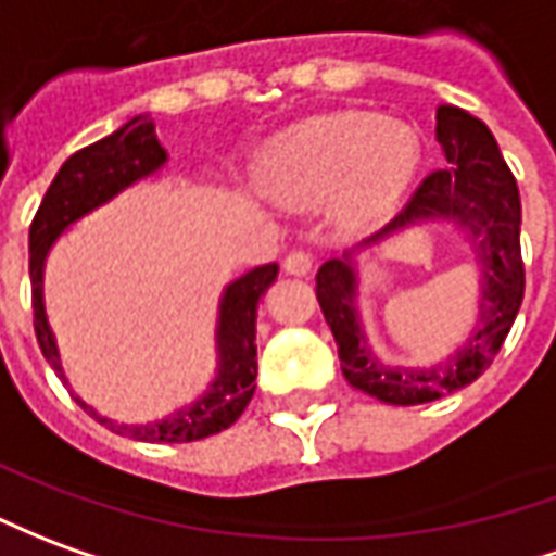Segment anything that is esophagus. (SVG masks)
<instances>
[{"instance_id":"34e87169","label":"esophagus","mask_w":556,"mask_h":556,"mask_svg":"<svg viewBox=\"0 0 556 556\" xmlns=\"http://www.w3.org/2000/svg\"><path fill=\"white\" fill-rule=\"evenodd\" d=\"M282 267L294 274V277H306L313 270V255L306 250H291L286 258H282Z\"/></svg>"}]
</instances>
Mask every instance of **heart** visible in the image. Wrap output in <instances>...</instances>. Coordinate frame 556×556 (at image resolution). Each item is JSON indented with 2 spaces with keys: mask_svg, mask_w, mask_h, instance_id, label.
<instances>
[{
  "mask_svg": "<svg viewBox=\"0 0 556 556\" xmlns=\"http://www.w3.org/2000/svg\"><path fill=\"white\" fill-rule=\"evenodd\" d=\"M421 165V141L409 123L370 111L309 116L265 147L267 189L294 207L331 198L343 225L386 219L409 192Z\"/></svg>",
  "mask_w": 556,
  "mask_h": 556,
  "instance_id": "1",
  "label": "heart"
}]
</instances>
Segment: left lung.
I'll use <instances>...</instances> for the list:
<instances>
[{
  "label": "left lung",
  "instance_id": "left-lung-1",
  "mask_svg": "<svg viewBox=\"0 0 556 556\" xmlns=\"http://www.w3.org/2000/svg\"><path fill=\"white\" fill-rule=\"evenodd\" d=\"M437 141L448 168L427 174L409 204L361 243L379 240L415 223H448L467 231L481 270L479 328L433 367H388L367 349L358 318V270L352 252L318 267L316 298L340 352L345 382L391 406H418L476 382L491 367L523 301L521 195L491 129L454 104L437 108Z\"/></svg>",
  "mask_w": 556,
  "mask_h": 556
}]
</instances>
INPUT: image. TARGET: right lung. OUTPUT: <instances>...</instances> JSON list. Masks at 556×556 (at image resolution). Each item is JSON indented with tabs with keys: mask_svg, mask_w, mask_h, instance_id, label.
Returning <instances> with one entry per match:
<instances>
[{
	"mask_svg": "<svg viewBox=\"0 0 556 556\" xmlns=\"http://www.w3.org/2000/svg\"><path fill=\"white\" fill-rule=\"evenodd\" d=\"M165 162H168V153L159 143L153 119L147 114L131 116L129 123L119 126L114 135L89 143L62 162L60 174L53 177L48 195L29 225L35 337H38V345H41L48 364L65 386H68V379L60 364V349H56L48 316H45V262H48L50 247L56 243V238L68 225H75L80 216L108 204L131 184L156 174ZM277 274V265H262L225 286L223 298H219V325H216L219 367H216V379L211 382V388L195 403H189L153 425H116L111 418L96 413L80 397L75 400L96 421L108 425L114 433L141 442H195L231 427L255 394V372H258L255 316H258L262 294L270 289Z\"/></svg>",
	"mask_w": 556,
	"mask_h": 556,
	"instance_id": "1",
	"label": "right lung"
}]
</instances>
